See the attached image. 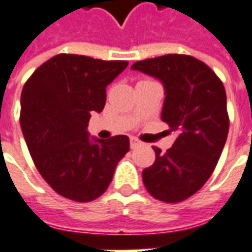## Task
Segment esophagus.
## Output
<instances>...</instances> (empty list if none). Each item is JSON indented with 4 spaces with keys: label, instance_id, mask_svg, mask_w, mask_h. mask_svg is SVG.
Here are the masks:
<instances>
[{
    "label": "esophagus",
    "instance_id": "esophagus-1",
    "mask_svg": "<svg viewBox=\"0 0 252 252\" xmlns=\"http://www.w3.org/2000/svg\"><path fill=\"white\" fill-rule=\"evenodd\" d=\"M129 142H131V148H136L137 146H140V142L137 140L136 137H131Z\"/></svg>",
    "mask_w": 252,
    "mask_h": 252
}]
</instances>
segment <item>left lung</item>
Instances as JSON below:
<instances>
[{"label":"left lung","instance_id":"8db88e82","mask_svg":"<svg viewBox=\"0 0 252 252\" xmlns=\"http://www.w3.org/2000/svg\"><path fill=\"white\" fill-rule=\"evenodd\" d=\"M131 68L163 83L160 117L177 135L164 154L154 147L155 162L143 170V182L154 198L181 202L205 185L220 159L229 128L225 89L211 67L189 55L167 54Z\"/></svg>","mask_w":252,"mask_h":252}]
</instances>
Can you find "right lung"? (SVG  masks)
<instances>
[{"label": "right lung", "instance_id": "right-lung-1", "mask_svg": "<svg viewBox=\"0 0 252 252\" xmlns=\"http://www.w3.org/2000/svg\"><path fill=\"white\" fill-rule=\"evenodd\" d=\"M126 61L59 54L25 82L20 124L36 169L58 194L88 202L108 189L115 169L129 151V139L90 137L89 120L102 112L106 86Z\"/></svg>", "mask_w": 252, "mask_h": 252}]
</instances>
